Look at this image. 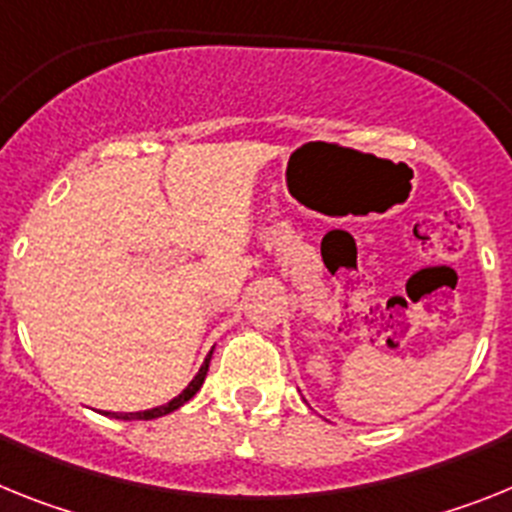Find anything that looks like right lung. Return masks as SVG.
Segmentation results:
<instances>
[{
    "label": "right lung",
    "instance_id": "1",
    "mask_svg": "<svg viewBox=\"0 0 512 512\" xmlns=\"http://www.w3.org/2000/svg\"><path fill=\"white\" fill-rule=\"evenodd\" d=\"M208 363H211V355L206 358V363L201 366V371L195 373L193 381H190V384L185 386V389H182L175 399H170L167 404H159V407H151V410H141V412H105V415L115 417V420H157V417H164V415H170V412L180 410L182 404L190 402V399L198 394V389H201L203 381H206Z\"/></svg>",
    "mask_w": 512,
    "mask_h": 512
}]
</instances>
